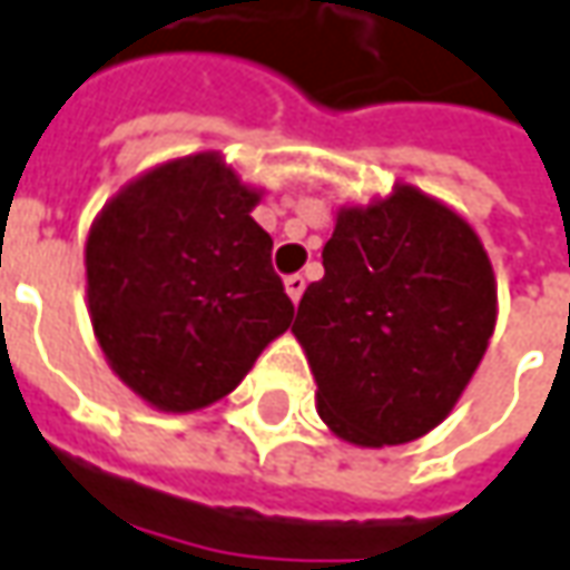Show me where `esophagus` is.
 <instances>
[{
	"mask_svg": "<svg viewBox=\"0 0 570 570\" xmlns=\"http://www.w3.org/2000/svg\"><path fill=\"white\" fill-rule=\"evenodd\" d=\"M304 288H307V278L301 276V273H294V276L285 278V292H288V297H292L294 304L301 301V294H304Z\"/></svg>",
	"mask_w": 570,
	"mask_h": 570,
	"instance_id": "obj_1",
	"label": "esophagus"
}]
</instances>
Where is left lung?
I'll list each match as a JSON object with an SVG mask.
<instances>
[{"label": "left lung", "instance_id": "8db88e82", "mask_svg": "<svg viewBox=\"0 0 570 570\" xmlns=\"http://www.w3.org/2000/svg\"><path fill=\"white\" fill-rule=\"evenodd\" d=\"M292 332L335 436L380 449L449 417L495 330V276L471 225L411 185L338 209Z\"/></svg>", "mask_w": 570, "mask_h": 570}]
</instances>
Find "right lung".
<instances>
[{
  "mask_svg": "<svg viewBox=\"0 0 570 570\" xmlns=\"http://www.w3.org/2000/svg\"><path fill=\"white\" fill-rule=\"evenodd\" d=\"M259 190L219 153L171 159L121 187L87 238V304L116 376L159 411H200L292 326Z\"/></svg>",
  "mask_w": 570,
  "mask_h": 570,
  "instance_id": "right-lung-1",
  "label": "right lung"
}]
</instances>
